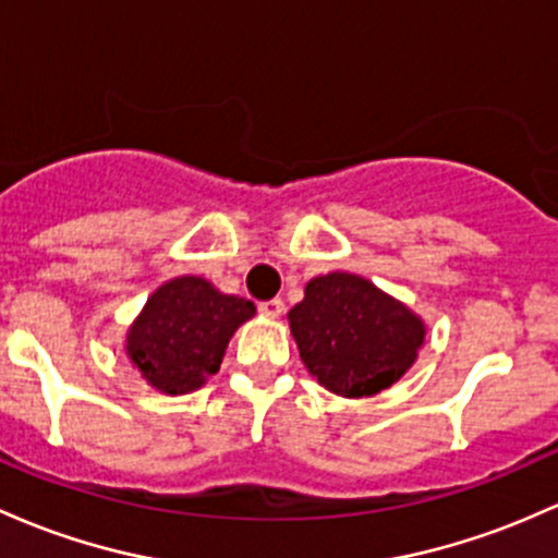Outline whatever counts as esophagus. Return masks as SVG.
Instances as JSON below:
<instances>
[{
  "label": "esophagus",
  "instance_id": "obj_1",
  "mask_svg": "<svg viewBox=\"0 0 558 558\" xmlns=\"http://www.w3.org/2000/svg\"><path fill=\"white\" fill-rule=\"evenodd\" d=\"M283 299H267V302H259V312L265 317H280V312H283Z\"/></svg>",
  "mask_w": 558,
  "mask_h": 558
}]
</instances>
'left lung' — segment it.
<instances>
[{
    "instance_id": "1",
    "label": "left lung",
    "mask_w": 558,
    "mask_h": 558,
    "mask_svg": "<svg viewBox=\"0 0 558 558\" xmlns=\"http://www.w3.org/2000/svg\"><path fill=\"white\" fill-rule=\"evenodd\" d=\"M289 320L307 371L341 397L391 387L424 344V323L405 304L349 272L310 280Z\"/></svg>"
}]
</instances>
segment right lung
<instances>
[{
	"mask_svg": "<svg viewBox=\"0 0 558 558\" xmlns=\"http://www.w3.org/2000/svg\"><path fill=\"white\" fill-rule=\"evenodd\" d=\"M254 312L248 299L219 293L204 278H177L148 299L126 352L153 387L187 395L219 371L230 336Z\"/></svg>",
	"mask_w": 558,
	"mask_h": 558,
	"instance_id": "right-lung-1",
	"label": "right lung"
}]
</instances>
